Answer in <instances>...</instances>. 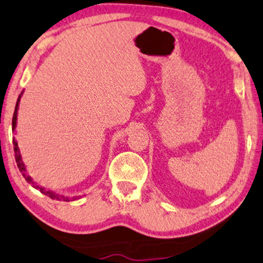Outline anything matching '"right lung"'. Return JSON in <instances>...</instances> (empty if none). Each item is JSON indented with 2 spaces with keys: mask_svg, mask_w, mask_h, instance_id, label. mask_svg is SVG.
<instances>
[{
  "mask_svg": "<svg viewBox=\"0 0 263 263\" xmlns=\"http://www.w3.org/2000/svg\"><path fill=\"white\" fill-rule=\"evenodd\" d=\"M23 93L24 91H22L21 95H19L18 97V101H16V104H15V109H14V114H13V120H12V129L13 132L15 131V127H16V116H18V109H19V103H21V98L23 96ZM13 144H14V153H15V161H16V165H18L19 170L24 176V178L26 179V182H29V183H31V185L36 189H39L40 192L42 193V194L47 195V197L52 198V199H57V200H64V201H70V198L69 197H63V195H59L57 193L52 192V191H47V189H45L43 187H40L39 184H36V182L32 181V178L30 177L28 175V172H26V168H25V165L24 162H23V159H22V155H21V151H19V147H18V142L15 141L14 138H13ZM80 197H74L72 198V200H75V199H79Z\"/></svg>",
  "mask_w": 263,
  "mask_h": 263,
  "instance_id": "add662e5",
  "label": "right lung"
}]
</instances>
